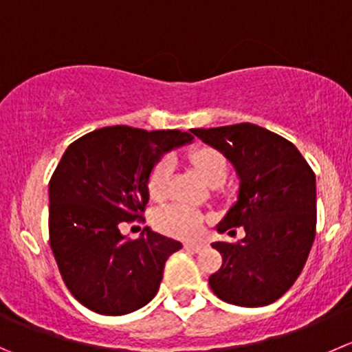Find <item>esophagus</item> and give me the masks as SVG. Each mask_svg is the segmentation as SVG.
<instances>
[{
  "label": "esophagus",
  "mask_w": 352,
  "mask_h": 352,
  "mask_svg": "<svg viewBox=\"0 0 352 352\" xmlns=\"http://www.w3.org/2000/svg\"><path fill=\"white\" fill-rule=\"evenodd\" d=\"M185 249L193 250V252H200L202 249H206V243L204 242H186Z\"/></svg>",
  "instance_id": "1"
}]
</instances>
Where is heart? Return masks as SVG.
<instances>
[{"label":"heart","mask_w":352,"mask_h":352,"mask_svg":"<svg viewBox=\"0 0 352 352\" xmlns=\"http://www.w3.org/2000/svg\"><path fill=\"white\" fill-rule=\"evenodd\" d=\"M188 159L207 185H223L228 176V160L214 146H197L188 153ZM170 170L173 167H170L169 159L159 160L150 170L146 188H148V195L157 202L166 199L169 193ZM153 224L160 233L179 236V239H190V236H197L200 233L204 216L199 210L188 206L170 204L153 216Z\"/></svg>","instance_id":"heart-1"}]
</instances>
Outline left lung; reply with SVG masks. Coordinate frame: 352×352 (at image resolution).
I'll return each mask as SVG.
<instances>
[{
  "mask_svg": "<svg viewBox=\"0 0 352 352\" xmlns=\"http://www.w3.org/2000/svg\"><path fill=\"white\" fill-rule=\"evenodd\" d=\"M192 133L219 150L240 178L239 200L217 224V232L242 226L245 236L235 243H212L223 264L209 276L210 289L221 300L235 306H267L294 285L313 247V169L294 143L256 124Z\"/></svg>",
  "mask_w": 352,
  "mask_h": 352,
  "instance_id": "8db88e82",
  "label": "left lung"
}]
</instances>
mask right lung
Returning a JSON list of instances; mask_svg holds the SVG:
<instances>
[{
  "label": "right lung",
  "instance_id": "right-lung-1",
  "mask_svg": "<svg viewBox=\"0 0 352 352\" xmlns=\"http://www.w3.org/2000/svg\"><path fill=\"white\" fill-rule=\"evenodd\" d=\"M192 140L179 129L110 126L65 150L50 179V245L63 283L82 306L120 316L153 299L167 257L182 243L150 228L126 239L120 226L143 221L148 174L162 153Z\"/></svg>",
  "mask_w": 352,
  "mask_h": 352
}]
</instances>
